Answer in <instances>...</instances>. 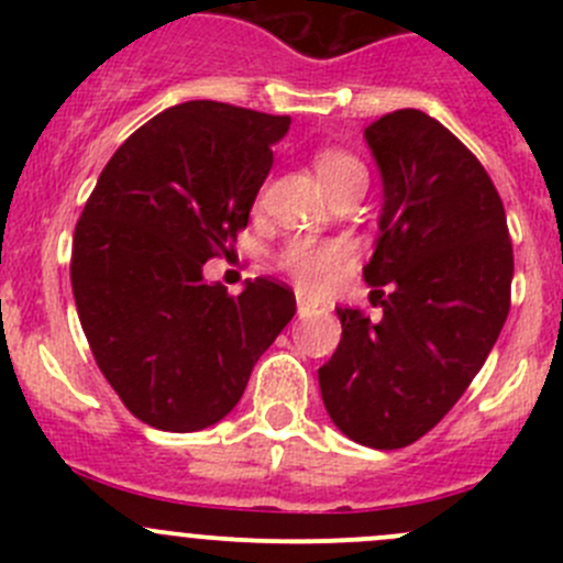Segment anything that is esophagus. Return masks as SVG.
Returning a JSON list of instances; mask_svg holds the SVG:
<instances>
[{"instance_id": "1", "label": "esophagus", "mask_w": 563, "mask_h": 563, "mask_svg": "<svg viewBox=\"0 0 563 563\" xmlns=\"http://www.w3.org/2000/svg\"><path fill=\"white\" fill-rule=\"evenodd\" d=\"M316 310H318V302H313V299H308L302 291H299L297 294V313L305 318V316L316 313Z\"/></svg>"}]
</instances>
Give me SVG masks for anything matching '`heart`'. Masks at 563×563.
Segmentation results:
<instances>
[{"label": "heart", "instance_id": "heart-1", "mask_svg": "<svg viewBox=\"0 0 563 563\" xmlns=\"http://www.w3.org/2000/svg\"><path fill=\"white\" fill-rule=\"evenodd\" d=\"M313 166L318 179L323 181L329 192H338L343 187L354 185V181H365V166L360 157L351 152L340 150V146H321L313 155ZM351 247L340 240H310V236H297L280 250V266L305 288V291H316V288L327 286L334 277V272L343 266L349 258Z\"/></svg>", "mask_w": 563, "mask_h": 563}]
</instances>
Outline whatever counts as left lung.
Wrapping results in <instances>:
<instances>
[{"label": "left lung", "instance_id": "left-lung-1", "mask_svg": "<svg viewBox=\"0 0 563 563\" xmlns=\"http://www.w3.org/2000/svg\"><path fill=\"white\" fill-rule=\"evenodd\" d=\"M384 179L371 305L338 308L343 338L318 367L332 422L356 444L400 450L460 400L501 334L512 240L501 196L441 122L400 108L365 130Z\"/></svg>", "mask_w": 563, "mask_h": 563}]
</instances>
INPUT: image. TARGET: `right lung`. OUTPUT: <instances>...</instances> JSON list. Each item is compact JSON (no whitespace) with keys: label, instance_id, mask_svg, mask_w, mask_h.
Listing matches in <instances>:
<instances>
[{"label":"right lung","instance_id":"obj_1","mask_svg":"<svg viewBox=\"0 0 563 563\" xmlns=\"http://www.w3.org/2000/svg\"><path fill=\"white\" fill-rule=\"evenodd\" d=\"M291 117L190 100L141 124L108 161L73 234L78 318L133 417L190 433L240 402L297 299L255 277L240 297L203 283L229 253Z\"/></svg>","mask_w":563,"mask_h":563}]
</instances>
